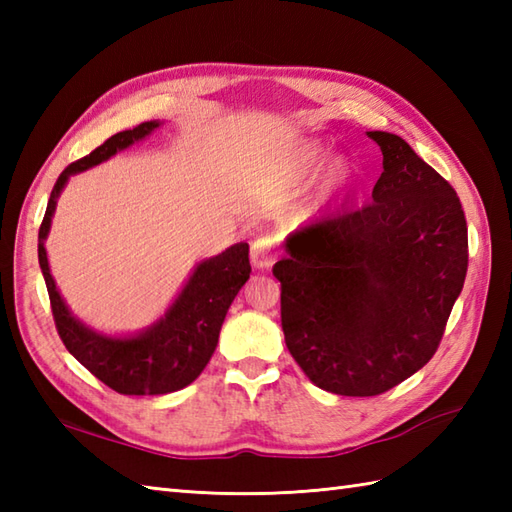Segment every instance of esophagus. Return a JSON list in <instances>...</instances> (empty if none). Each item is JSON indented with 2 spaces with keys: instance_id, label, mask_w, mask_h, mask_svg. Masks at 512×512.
Here are the masks:
<instances>
[{
  "instance_id": "1",
  "label": "esophagus",
  "mask_w": 512,
  "mask_h": 512,
  "mask_svg": "<svg viewBox=\"0 0 512 512\" xmlns=\"http://www.w3.org/2000/svg\"><path fill=\"white\" fill-rule=\"evenodd\" d=\"M275 257H277V246L273 237H257L253 246H250V262H253V266L259 270L273 266Z\"/></svg>"
}]
</instances>
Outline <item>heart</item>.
<instances>
[{"instance_id": "b5f03b06", "label": "heart", "mask_w": 512, "mask_h": 512, "mask_svg": "<svg viewBox=\"0 0 512 512\" xmlns=\"http://www.w3.org/2000/svg\"><path fill=\"white\" fill-rule=\"evenodd\" d=\"M325 156H328V147L319 143V140H306V143H301L292 149V154L288 158V176L295 182H306L319 171V167L325 162ZM354 176H356V169L350 160L347 158L330 160L328 167H325L321 173V180L317 187L319 202L328 204L339 198L343 191L350 189Z\"/></svg>"}]
</instances>
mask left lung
<instances>
[{
	"mask_svg": "<svg viewBox=\"0 0 512 512\" xmlns=\"http://www.w3.org/2000/svg\"><path fill=\"white\" fill-rule=\"evenodd\" d=\"M367 136L383 151L372 204L288 235L273 268L292 358L339 396H378L427 365L469 266L451 184L400 136Z\"/></svg>",
	"mask_w": 512,
	"mask_h": 512,
	"instance_id": "8db88e82",
	"label": "left lung"
}]
</instances>
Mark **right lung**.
<instances>
[{
    "instance_id": "obj_1",
    "label": "right lung",
    "mask_w": 512,
    "mask_h": 512,
    "mask_svg": "<svg viewBox=\"0 0 512 512\" xmlns=\"http://www.w3.org/2000/svg\"><path fill=\"white\" fill-rule=\"evenodd\" d=\"M160 125V121H147L118 132L96 147L90 156L65 167L50 193L48 209L39 228V266L46 279L52 317L63 345L101 383L125 396H160L191 385L211 361L226 312L250 277L248 244H233L220 255L202 259L165 314L145 330L127 336L96 332L76 319L68 303L63 301L50 275L46 253V239L61 191L70 176L101 165L118 151L140 143Z\"/></svg>"
}]
</instances>
